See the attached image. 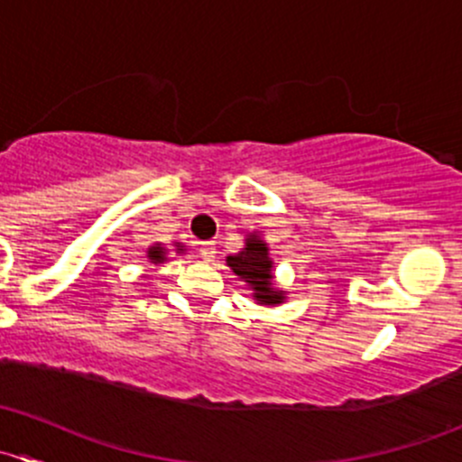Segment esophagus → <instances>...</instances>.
<instances>
[{"instance_id":"1","label":"esophagus","mask_w":462,"mask_h":462,"mask_svg":"<svg viewBox=\"0 0 462 462\" xmlns=\"http://www.w3.org/2000/svg\"><path fill=\"white\" fill-rule=\"evenodd\" d=\"M199 254H201L205 261H212L214 254H217V248H214L212 241H203V244L199 245Z\"/></svg>"}]
</instances>
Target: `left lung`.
Here are the masks:
<instances>
[{
	"label": "left lung",
	"instance_id": "8db88e82",
	"mask_svg": "<svg viewBox=\"0 0 462 462\" xmlns=\"http://www.w3.org/2000/svg\"><path fill=\"white\" fill-rule=\"evenodd\" d=\"M227 265L232 273L239 274L245 283H250L254 291V297L263 304H279L283 300L282 292L273 288V261L268 257V248L263 241L250 236L245 241V248L235 257H227Z\"/></svg>",
	"mask_w": 462,
	"mask_h": 462
}]
</instances>
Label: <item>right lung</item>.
<instances>
[{"instance_id": "1", "label": "right lung", "mask_w": 462, "mask_h": 462, "mask_svg": "<svg viewBox=\"0 0 462 462\" xmlns=\"http://www.w3.org/2000/svg\"><path fill=\"white\" fill-rule=\"evenodd\" d=\"M149 259H152V261H165V250H162L161 245H153V248H149Z\"/></svg>"}]
</instances>
